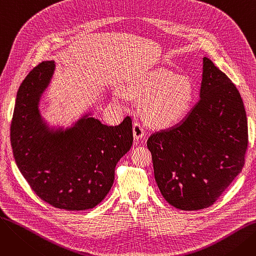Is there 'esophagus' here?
Here are the masks:
<instances>
[{"label":"esophagus","instance_id":"obj_1","mask_svg":"<svg viewBox=\"0 0 256 256\" xmlns=\"http://www.w3.org/2000/svg\"><path fill=\"white\" fill-rule=\"evenodd\" d=\"M134 138L136 140H144V126L140 122H135L132 124Z\"/></svg>","mask_w":256,"mask_h":256}]
</instances>
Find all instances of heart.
Listing matches in <instances>:
<instances>
[{
  "label": "heart",
  "instance_id": "b5f03b06",
  "mask_svg": "<svg viewBox=\"0 0 256 256\" xmlns=\"http://www.w3.org/2000/svg\"><path fill=\"white\" fill-rule=\"evenodd\" d=\"M128 96L143 102L145 120L156 128H170L189 114L194 100L191 80L166 70H156L132 78Z\"/></svg>",
  "mask_w": 256,
  "mask_h": 256
}]
</instances>
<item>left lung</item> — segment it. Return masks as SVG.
<instances>
[{
    "label": "left lung",
    "mask_w": 256,
    "mask_h": 256,
    "mask_svg": "<svg viewBox=\"0 0 256 256\" xmlns=\"http://www.w3.org/2000/svg\"><path fill=\"white\" fill-rule=\"evenodd\" d=\"M154 178L168 204L182 210L212 206L245 164L247 116L232 80L204 58L200 100L182 122L147 140Z\"/></svg>",
    "instance_id": "1"
}]
</instances>
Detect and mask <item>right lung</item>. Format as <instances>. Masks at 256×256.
<instances>
[{
    "label": "right lung",
    "instance_id": "obj_1",
    "mask_svg": "<svg viewBox=\"0 0 256 256\" xmlns=\"http://www.w3.org/2000/svg\"><path fill=\"white\" fill-rule=\"evenodd\" d=\"M54 68L52 61L42 62L20 86L10 128L13 156L31 189L46 204L66 210H89L109 193L116 164L130 148L132 119L108 126L84 117L72 128L50 132L38 102Z\"/></svg>",
    "mask_w": 256,
    "mask_h": 256
}]
</instances>
